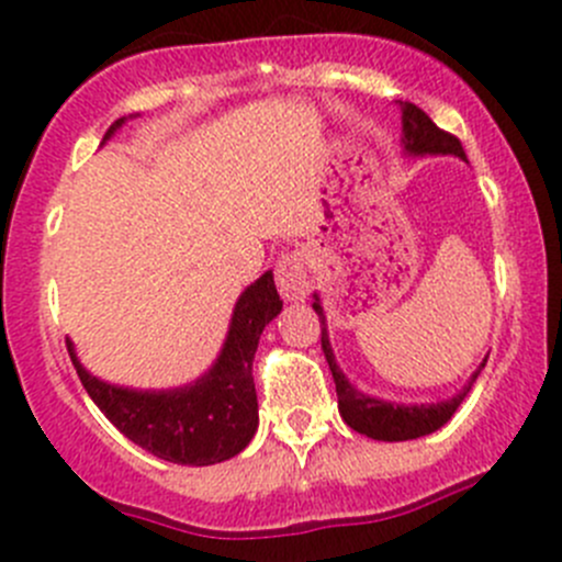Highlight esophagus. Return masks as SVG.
Instances as JSON below:
<instances>
[{
  "label": "esophagus",
  "instance_id": "34e87169",
  "mask_svg": "<svg viewBox=\"0 0 562 562\" xmlns=\"http://www.w3.org/2000/svg\"><path fill=\"white\" fill-rule=\"evenodd\" d=\"M274 280H277V288H280V296L285 299V302H304L310 291L304 255L302 252L282 255L280 263H277Z\"/></svg>",
  "mask_w": 562,
  "mask_h": 562
}]
</instances>
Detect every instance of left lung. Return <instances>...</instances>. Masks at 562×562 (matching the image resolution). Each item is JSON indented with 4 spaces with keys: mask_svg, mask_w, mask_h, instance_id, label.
I'll return each mask as SVG.
<instances>
[{
    "mask_svg": "<svg viewBox=\"0 0 562 562\" xmlns=\"http://www.w3.org/2000/svg\"><path fill=\"white\" fill-rule=\"evenodd\" d=\"M402 111V149L411 157H427V155H451L459 160L468 162L464 157L462 144L451 133L440 130L427 113L413 103H400ZM313 310L321 317V345L323 353H326L328 370H331L334 383H337V405L339 416L348 424L350 429H356L359 435H367L372 440H386V443H396V440H416L424 435L438 432L443 424H449V418L454 416L457 407L462 405V400L468 396L470 386L475 383V378L484 370L486 359L481 361L479 370L470 375V381L464 383L462 391H457L454 396L440 402H391L381 400V396L364 394L348 381L342 370H339L337 359H334L331 342H328V323L326 313H323L321 296L313 293Z\"/></svg>",
    "mask_w": 562,
    "mask_h": 562,
    "instance_id": "left-lung-1",
    "label": "left lung"
}]
</instances>
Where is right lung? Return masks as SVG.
<instances>
[{
  "label": "right lung",
  "mask_w": 562,
  "mask_h": 562,
  "mask_svg": "<svg viewBox=\"0 0 562 562\" xmlns=\"http://www.w3.org/2000/svg\"><path fill=\"white\" fill-rule=\"evenodd\" d=\"M116 119L103 144L127 119ZM282 313L274 274L263 271L236 299L228 334L214 364L195 381L173 389H130L100 381L81 364L67 339L72 367L108 422L149 454L176 464H217L247 449L258 429L252 359L263 328Z\"/></svg>",
  "instance_id": "add662e5"
}]
</instances>
